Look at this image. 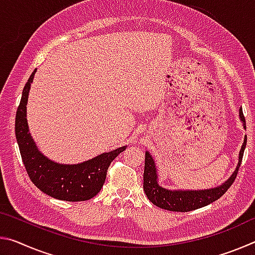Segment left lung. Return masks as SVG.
<instances>
[{
	"label": "left lung",
	"mask_w": 255,
	"mask_h": 255,
	"mask_svg": "<svg viewBox=\"0 0 255 255\" xmlns=\"http://www.w3.org/2000/svg\"><path fill=\"white\" fill-rule=\"evenodd\" d=\"M239 116L243 128L247 129V124H245L242 108H240ZM245 146H247V136L244 137L243 145H242L240 150L236 169L230 178L218 187L202 190H170L161 187L158 184L156 164H155L154 158L149 152H146L144 169V191L146 196H147L149 201H152L155 206L159 207V208L170 211H181V213L201 208V207H205L211 204V202L218 200L234 182L237 171L240 169L242 158H243Z\"/></svg>",
	"instance_id": "left-lung-1"
}]
</instances>
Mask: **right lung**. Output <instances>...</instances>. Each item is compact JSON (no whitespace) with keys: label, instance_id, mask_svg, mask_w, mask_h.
I'll list each match as a JSON object with an SVG mask.
<instances>
[{"label":"right lung","instance_id":"obj_1","mask_svg":"<svg viewBox=\"0 0 255 255\" xmlns=\"http://www.w3.org/2000/svg\"><path fill=\"white\" fill-rule=\"evenodd\" d=\"M36 71L32 72L24 85L15 116V137L27 173L38 189L56 199L66 201L91 199L98 195L105 183L110 163L127 146L77 164L57 163L45 156L29 132L27 122V102Z\"/></svg>","mask_w":255,"mask_h":255}]
</instances>
